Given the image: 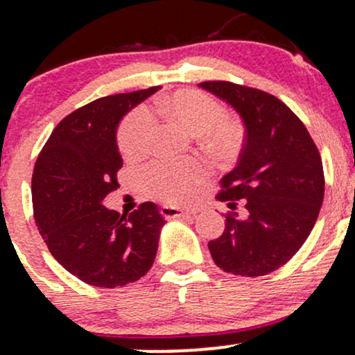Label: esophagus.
I'll use <instances>...</instances> for the list:
<instances>
[{
  "label": "esophagus",
  "instance_id": "obj_1",
  "mask_svg": "<svg viewBox=\"0 0 355 355\" xmlns=\"http://www.w3.org/2000/svg\"><path fill=\"white\" fill-rule=\"evenodd\" d=\"M197 214V210H182L177 209V207L164 205L162 207V215L165 218H177V217H191V215Z\"/></svg>",
  "mask_w": 355,
  "mask_h": 355
}]
</instances>
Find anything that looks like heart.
I'll list each match as a JSON object with an SVG mask.
<instances>
[{
  "label": "heart",
  "mask_w": 355,
  "mask_h": 355,
  "mask_svg": "<svg viewBox=\"0 0 355 355\" xmlns=\"http://www.w3.org/2000/svg\"><path fill=\"white\" fill-rule=\"evenodd\" d=\"M160 107L173 120L191 132H200L202 141L214 153L230 155L242 144V126L225 116V108L217 98L200 89H180L160 101ZM153 130V115L140 107L123 118L116 132L120 152L128 158L140 157L148 148ZM209 175V165L200 158L155 160L145 168L141 183L150 197L168 203L190 200L195 187Z\"/></svg>",
  "instance_id": "1"
}]
</instances>
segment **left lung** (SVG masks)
Masks as SVG:
<instances>
[{
	"mask_svg": "<svg viewBox=\"0 0 355 355\" xmlns=\"http://www.w3.org/2000/svg\"><path fill=\"white\" fill-rule=\"evenodd\" d=\"M202 88L230 103L245 123L239 164L220 180L217 198L247 218L227 215L225 230L210 240L211 259L227 274L267 275L304 245L324 200L320 153L300 118L270 93L232 81Z\"/></svg>",
	"mask_w": 355,
	"mask_h": 355,
	"instance_id": "8db88e82",
	"label": "left lung"
}]
</instances>
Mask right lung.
I'll return each mask as SVG.
<instances>
[{
  "mask_svg": "<svg viewBox=\"0 0 355 355\" xmlns=\"http://www.w3.org/2000/svg\"><path fill=\"white\" fill-rule=\"evenodd\" d=\"M158 87L85 105L56 125L36 158L31 197L48 250L70 274L95 287H121L153 266L164 215L144 202L130 215L103 207L123 166L116 146L121 116Z\"/></svg>",
  "mask_w": 355,
  "mask_h": 355,
  "instance_id": "add662e5",
  "label": "right lung"
}]
</instances>
